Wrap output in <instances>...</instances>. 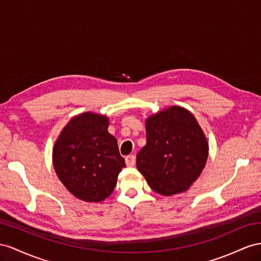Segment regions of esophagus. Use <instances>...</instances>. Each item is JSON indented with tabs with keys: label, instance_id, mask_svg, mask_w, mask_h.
<instances>
[{
	"label": "esophagus",
	"instance_id": "esophagus-1",
	"mask_svg": "<svg viewBox=\"0 0 261 261\" xmlns=\"http://www.w3.org/2000/svg\"><path fill=\"white\" fill-rule=\"evenodd\" d=\"M125 163L128 166H135L136 164V156L135 155H128L125 158Z\"/></svg>",
	"mask_w": 261,
	"mask_h": 261
}]
</instances>
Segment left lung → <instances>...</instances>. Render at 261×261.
Masks as SVG:
<instances>
[{
  "label": "left lung",
  "instance_id": "left-lung-1",
  "mask_svg": "<svg viewBox=\"0 0 261 261\" xmlns=\"http://www.w3.org/2000/svg\"><path fill=\"white\" fill-rule=\"evenodd\" d=\"M145 133L137 168L150 188L164 196L188 191L208 158V142L194 115L171 106L146 118Z\"/></svg>",
  "mask_w": 261,
  "mask_h": 261
}]
</instances>
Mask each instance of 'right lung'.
Wrapping results in <instances>:
<instances>
[{"instance_id":"1","label":"right lung","mask_w":261,"mask_h":261,"mask_svg":"<svg viewBox=\"0 0 261 261\" xmlns=\"http://www.w3.org/2000/svg\"><path fill=\"white\" fill-rule=\"evenodd\" d=\"M108 126L105 115L80 113L64 126L53 148V166L58 178L84 202L98 203L110 196L125 166Z\"/></svg>"}]
</instances>
